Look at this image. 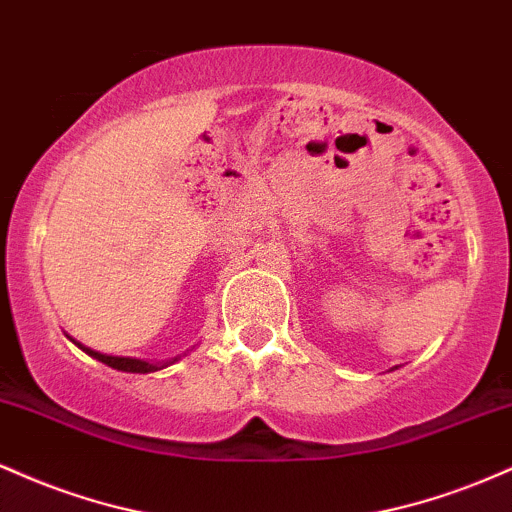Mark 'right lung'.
Listing matches in <instances>:
<instances>
[{
  "label": "right lung",
  "mask_w": 512,
  "mask_h": 512,
  "mask_svg": "<svg viewBox=\"0 0 512 512\" xmlns=\"http://www.w3.org/2000/svg\"><path fill=\"white\" fill-rule=\"evenodd\" d=\"M81 346V344H79ZM81 349L86 351L88 356H93L96 361L105 363V366L115 368V370H125V373H154V370H161L170 366V363L178 361L180 356L170 358V361H163V363H151V361H142V358H125V356H108V354H101V351H93L88 349V346H81Z\"/></svg>",
  "instance_id": "right-lung-1"
}]
</instances>
